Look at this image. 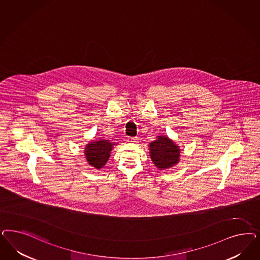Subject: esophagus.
I'll return each instance as SVG.
<instances>
[{
    "instance_id": "obj_1",
    "label": "esophagus",
    "mask_w": 260,
    "mask_h": 260,
    "mask_svg": "<svg viewBox=\"0 0 260 260\" xmlns=\"http://www.w3.org/2000/svg\"><path fill=\"white\" fill-rule=\"evenodd\" d=\"M137 141H138V140H137L136 138H129V139H128V142H129V143H138Z\"/></svg>"
}]
</instances>
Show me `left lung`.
I'll return each mask as SVG.
<instances>
[{
    "mask_svg": "<svg viewBox=\"0 0 260 260\" xmlns=\"http://www.w3.org/2000/svg\"><path fill=\"white\" fill-rule=\"evenodd\" d=\"M148 146L151 159L159 170L173 168L180 161V146L166 135L157 136V139L151 142Z\"/></svg>",
    "mask_w": 260,
    "mask_h": 260,
    "instance_id": "obj_1",
    "label": "left lung"
}]
</instances>
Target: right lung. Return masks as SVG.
<instances>
[{
    "label": "right lung",
    "mask_w": 260,
    "mask_h": 260,
    "mask_svg": "<svg viewBox=\"0 0 260 260\" xmlns=\"http://www.w3.org/2000/svg\"><path fill=\"white\" fill-rule=\"evenodd\" d=\"M118 143H111L108 140L91 141L84 148V156L87 162L95 169H101L108 161L114 145Z\"/></svg>",
    "instance_id": "obj_1"
}]
</instances>
